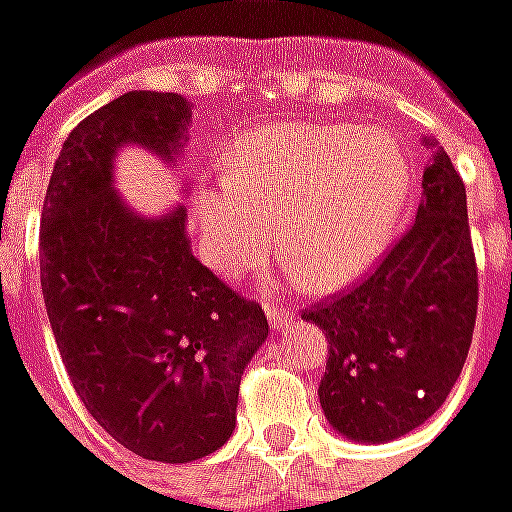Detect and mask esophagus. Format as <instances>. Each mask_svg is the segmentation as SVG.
I'll list each match as a JSON object with an SVG mask.
<instances>
[{
    "label": "esophagus",
    "mask_w": 512,
    "mask_h": 512,
    "mask_svg": "<svg viewBox=\"0 0 512 512\" xmlns=\"http://www.w3.org/2000/svg\"><path fill=\"white\" fill-rule=\"evenodd\" d=\"M267 318H270V327L276 329V332H284L296 321V315H293L290 307H276V304H267Z\"/></svg>",
    "instance_id": "34e87169"
}]
</instances>
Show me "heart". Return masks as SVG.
I'll return each mask as SVG.
<instances>
[{"instance_id": "1", "label": "heart", "mask_w": 512, "mask_h": 512, "mask_svg": "<svg viewBox=\"0 0 512 512\" xmlns=\"http://www.w3.org/2000/svg\"><path fill=\"white\" fill-rule=\"evenodd\" d=\"M411 185L400 143L377 129L287 120L239 137L225 180L194 200L202 253L222 276L262 262L279 216L281 256L301 284L349 281L389 242Z\"/></svg>"}]
</instances>
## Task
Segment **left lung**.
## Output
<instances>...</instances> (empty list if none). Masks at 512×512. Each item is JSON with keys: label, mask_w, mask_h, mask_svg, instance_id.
Wrapping results in <instances>:
<instances>
[{"label": "left lung", "mask_w": 512, "mask_h": 512, "mask_svg": "<svg viewBox=\"0 0 512 512\" xmlns=\"http://www.w3.org/2000/svg\"><path fill=\"white\" fill-rule=\"evenodd\" d=\"M476 301L465 185L437 149L400 242L360 284L304 310L329 341L318 386L329 425L355 442H389L420 428L465 366Z\"/></svg>", "instance_id": "8db88e82"}]
</instances>
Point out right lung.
<instances>
[{
	"label": "right lung",
	"instance_id": "1",
	"mask_svg": "<svg viewBox=\"0 0 512 512\" xmlns=\"http://www.w3.org/2000/svg\"><path fill=\"white\" fill-rule=\"evenodd\" d=\"M191 101L126 92L81 120L41 211V293L72 389L106 434L154 462H194L236 428L242 372L267 318L197 262L185 208L143 216L112 185L135 143L183 152Z\"/></svg>",
	"mask_w": 512,
	"mask_h": 512
}]
</instances>
